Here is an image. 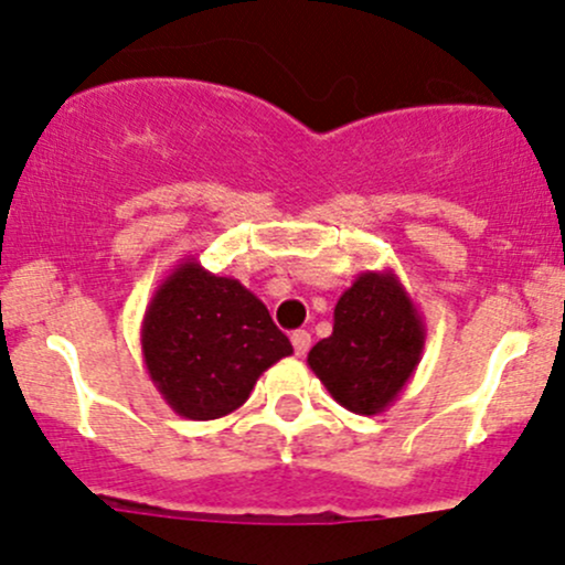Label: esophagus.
Here are the masks:
<instances>
[{
    "label": "esophagus",
    "instance_id": "esophagus-1",
    "mask_svg": "<svg viewBox=\"0 0 565 565\" xmlns=\"http://www.w3.org/2000/svg\"><path fill=\"white\" fill-rule=\"evenodd\" d=\"M292 347H295V354H298V358H302V354H306L308 349H311V332H308V330L292 332Z\"/></svg>",
    "mask_w": 565,
    "mask_h": 565
}]
</instances>
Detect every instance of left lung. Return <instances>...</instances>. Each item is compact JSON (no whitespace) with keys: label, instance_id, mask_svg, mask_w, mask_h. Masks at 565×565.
<instances>
[{"label":"left lung","instance_id":"obj_1","mask_svg":"<svg viewBox=\"0 0 565 565\" xmlns=\"http://www.w3.org/2000/svg\"><path fill=\"white\" fill-rule=\"evenodd\" d=\"M425 338L423 317L395 270H365L338 298L332 335L308 352V365L332 401L373 417L414 376Z\"/></svg>","mask_w":565,"mask_h":565}]
</instances>
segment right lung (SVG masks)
Masks as SVG:
<instances>
[{
  "instance_id": "add662e5",
  "label": "right lung",
  "mask_w": 565,
  "mask_h": 565,
  "mask_svg": "<svg viewBox=\"0 0 565 565\" xmlns=\"http://www.w3.org/2000/svg\"><path fill=\"white\" fill-rule=\"evenodd\" d=\"M153 387L186 419H218L252 395L270 365L292 354L265 302L237 278L183 259L153 292L140 324Z\"/></svg>"
}]
</instances>
